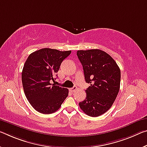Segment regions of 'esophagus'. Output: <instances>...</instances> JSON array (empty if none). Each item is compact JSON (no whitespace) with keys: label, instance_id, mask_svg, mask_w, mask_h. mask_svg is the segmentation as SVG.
Wrapping results in <instances>:
<instances>
[{"label":"esophagus","instance_id":"34e87169","mask_svg":"<svg viewBox=\"0 0 147 147\" xmlns=\"http://www.w3.org/2000/svg\"><path fill=\"white\" fill-rule=\"evenodd\" d=\"M69 90H70V92H74V91H76V86H74V87L71 88H70Z\"/></svg>","mask_w":147,"mask_h":147}]
</instances>
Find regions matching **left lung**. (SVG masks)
Returning a JSON list of instances; mask_svg holds the SVG:
<instances>
[{
    "instance_id": "8db88e82",
    "label": "left lung",
    "mask_w": 147,
    "mask_h": 147,
    "mask_svg": "<svg viewBox=\"0 0 147 147\" xmlns=\"http://www.w3.org/2000/svg\"><path fill=\"white\" fill-rule=\"evenodd\" d=\"M77 56L83 67L86 97L79 106L86 115L97 117L113 105L119 92L120 70L110 55L98 49L78 50Z\"/></svg>"
}]
</instances>
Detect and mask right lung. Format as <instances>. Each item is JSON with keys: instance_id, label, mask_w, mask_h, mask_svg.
<instances>
[{"instance_id": "obj_1", "label": "right lung", "mask_w": 147, "mask_h": 147, "mask_svg": "<svg viewBox=\"0 0 147 147\" xmlns=\"http://www.w3.org/2000/svg\"><path fill=\"white\" fill-rule=\"evenodd\" d=\"M71 51L42 48L29 55L23 66L22 79L25 96L31 106L42 114L57 111L68 96L69 90L50 84L62 61Z\"/></svg>"}]
</instances>
